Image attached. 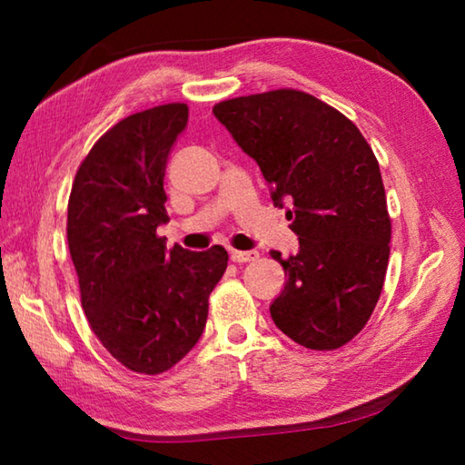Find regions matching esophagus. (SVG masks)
<instances>
[{"label":"esophagus","instance_id":"1","mask_svg":"<svg viewBox=\"0 0 465 465\" xmlns=\"http://www.w3.org/2000/svg\"><path fill=\"white\" fill-rule=\"evenodd\" d=\"M256 258H258L256 250H232L233 262H250V261H256Z\"/></svg>","mask_w":465,"mask_h":465}]
</instances>
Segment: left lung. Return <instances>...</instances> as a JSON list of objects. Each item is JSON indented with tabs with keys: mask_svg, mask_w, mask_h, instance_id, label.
<instances>
[{
	"mask_svg": "<svg viewBox=\"0 0 465 465\" xmlns=\"http://www.w3.org/2000/svg\"><path fill=\"white\" fill-rule=\"evenodd\" d=\"M271 186L299 252L282 258L285 289L271 303L282 334L313 351L352 341L381 295L391 222L380 163L344 114L312 94L272 90L213 106Z\"/></svg>",
	"mask_w": 465,
	"mask_h": 465,
	"instance_id": "1",
	"label": "left lung"
}]
</instances>
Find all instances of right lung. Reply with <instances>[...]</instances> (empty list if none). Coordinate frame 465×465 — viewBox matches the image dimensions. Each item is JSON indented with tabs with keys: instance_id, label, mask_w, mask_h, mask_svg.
Returning <instances> with one entry per match:
<instances>
[{
	"instance_id": "add662e5",
	"label": "right lung",
	"mask_w": 465,
	"mask_h": 465,
	"mask_svg": "<svg viewBox=\"0 0 465 465\" xmlns=\"http://www.w3.org/2000/svg\"><path fill=\"white\" fill-rule=\"evenodd\" d=\"M186 123L180 102L116 123L77 168L67 204L90 328L119 363L145 375L168 371L199 342L209 295L227 269L222 246L166 250L155 233L170 222L163 176Z\"/></svg>"
}]
</instances>
